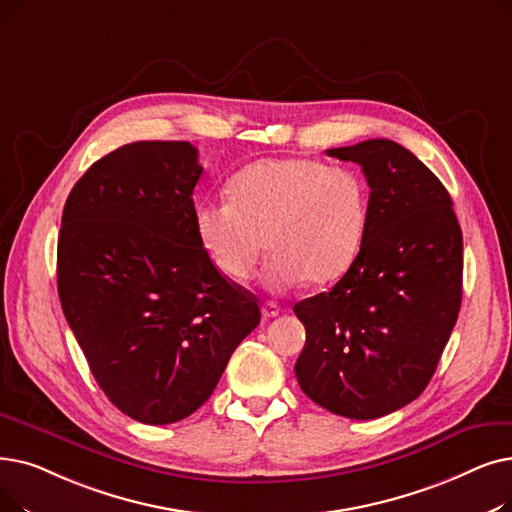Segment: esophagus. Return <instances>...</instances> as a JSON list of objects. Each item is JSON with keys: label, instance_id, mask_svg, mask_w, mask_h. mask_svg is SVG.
Returning a JSON list of instances; mask_svg holds the SVG:
<instances>
[{"label": "esophagus", "instance_id": "obj_1", "mask_svg": "<svg viewBox=\"0 0 512 512\" xmlns=\"http://www.w3.org/2000/svg\"><path fill=\"white\" fill-rule=\"evenodd\" d=\"M261 311H263V318L270 320V318H276L280 314V307L274 301H265L261 305Z\"/></svg>", "mask_w": 512, "mask_h": 512}]
</instances>
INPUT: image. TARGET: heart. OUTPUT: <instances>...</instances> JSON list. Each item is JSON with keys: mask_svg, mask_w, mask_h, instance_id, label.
Returning a JSON list of instances; mask_svg holds the SVG:
<instances>
[{"mask_svg": "<svg viewBox=\"0 0 512 512\" xmlns=\"http://www.w3.org/2000/svg\"><path fill=\"white\" fill-rule=\"evenodd\" d=\"M228 198L196 205L194 230L215 270L234 282L253 274L263 242V278L276 293L335 282L360 253L368 188L351 167L261 159L230 177Z\"/></svg>", "mask_w": 512, "mask_h": 512, "instance_id": "heart-1", "label": "heart"}]
</instances>
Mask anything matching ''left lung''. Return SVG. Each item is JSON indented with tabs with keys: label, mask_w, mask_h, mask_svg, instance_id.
Segmentation results:
<instances>
[{
	"label": "left lung",
	"mask_w": 512,
	"mask_h": 512,
	"mask_svg": "<svg viewBox=\"0 0 512 512\" xmlns=\"http://www.w3.org/2000/svg\"><path fill=\"white\" fill-rule=\"evenodd\" d=\"M326 152L362 167L368 226L345 276L293 307L307 332L295 374L324 410L370 420L431 381L460 311L462 232L448 190L402 144Z\"/></svg>",
	"instance_id": "obj_1"
}]
</instances>
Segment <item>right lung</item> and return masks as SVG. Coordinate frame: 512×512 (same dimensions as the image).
<instances>
[{
    "instance_id": "1",
    "label": "right lung",
    "mask_w": 512,
    "mask_h": 512,
    "mask_svg": "<svg viewBox=\"0 0 512 512\" xmlns=\"http://www.w3.org/2000/svg\"><path fill=\"white\" fill-rule=\"evenodd\" d=\"M190 142H133L83 173L62 211L58 295L96 383L123 414L169 425L201 408L259 324L194 230Z\"/></svg>"
}]
</instances>
